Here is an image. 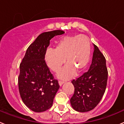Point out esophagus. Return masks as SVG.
Wrapping results in <instances>:
<instances>
[{"mask_svg":"<svg viewBox=\"0 0 124 124\" xmlns=\"http://www.w3.org/2000/svg\"><path fill=\"white\" fill-rule=\"evenodd\" d=\"M63 83H64V81H62V80H60V81H59V84L60 86H62V85H63Z\"/></svg>","mask_w":124,"mask_h":124,"instance_id":"obj_1","label":"esophagus"}]
</instances>
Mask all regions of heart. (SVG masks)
I'll use <instances>...</instances> for the list:
<instances>
[{
    "label": "heart",
    "instance_id": "obj_1",
    "mask_svg": "<svg viewBox=\"0 0 124 124\" xmlns=\"http://www.w3.org/2000/svg\"><path fill=\"white\" fill-rule=\"evenodd\" d=\"M91 57L89 39L84 35H67L58 40L55 49H48L45 61L55 73L59 71L65 59L67 65L60 72L59 78L68 79L81 73L87 67Z\"/></svg>",
    "mask_w": 124,
    "mask_h": 124
}]
</instances>
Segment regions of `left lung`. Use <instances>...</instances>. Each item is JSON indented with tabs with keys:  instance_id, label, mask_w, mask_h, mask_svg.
Wrapping results in <instances>:
<instances>
[{
	"instance_id": "left-lung-1",
	"label": "left lung",
	"mask_w": 124,
	"mask_h": 124,
	"mask_svg": "<svg viewBox=\"0 0 124 124\" xmlns=\"http://www.w3.org/2000/svg\"><path fill=\"white\" fill-rule=\"evenodd\" d=\"M94 45L92 62L88 71L71 81L74 93L71 105L79 112H87L98 105L105 91L108 79L106 60L98 46Z\"/></svg>"
}]
</instances>
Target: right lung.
<instances>
[{
    "label": "right lung",
    "instance_id": "obj_1",
    "mask_svg": "<svg viewBox=\"0 0 124 124\" xmlns=\"http://www.w3.org/2000/svg\"><path fill=\"white\" fill-rule=\"evenodd\" d=\"M64 33L62 30H54L40 34L28 48L20 64L18 85L20 97L25 105L34 112L50 108L59 88L58 81L46 64L45 55L50 40Z\"/></svg>",
    "mask_w": 124,
    "mask_h": 124
}]
</instances>
